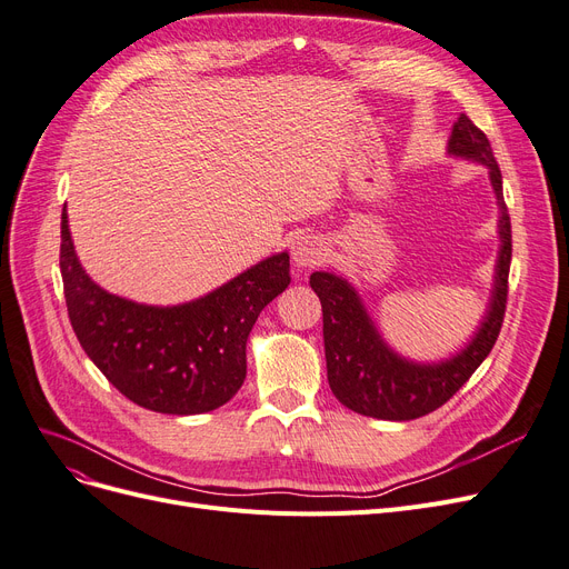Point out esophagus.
Here are the masks:
<instances>
[{"mask_svg": "<svg viewBox=\"0 0 569 569\" xmlns=\"http://www.w3.org/2000/svg\"><path fill=\"white\" fill-rule=\"evenodd\" d=\"M292 262L298 267H316L323 260V243H320L316 237H298L292 241V249H290Z\"/></svg>", "mask_w": 569, "mask_h": 569, "instance_id": "esophagus-1", "label": "esophagus"}]
</instances>
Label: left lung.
I'll return each mask as SVG.
<instances>
[{
	"label": "left lung",
	"mask_w": 569,
	"mask_h": 569,
	"mask_svg": "<svg viewBox=\"0 0 569 569\" xmlns=\"http://www.w3.org/2000/svg\"><path fill=\"white\" fill-rule=\"evenodd\" d=\"M447 151L453 158L486 164L500 209V251L486 316L458 353L439 362H416L390 349L349 281L332 271H313L309 283L323 307L328 381L335 398L356 413L383 421H413L439 409L477 372L500 335L511 264V223L500 167L488 137L465 113L453 122Z\"/></svg>",
	"instance_id": "obj_1"
}]
</instances>
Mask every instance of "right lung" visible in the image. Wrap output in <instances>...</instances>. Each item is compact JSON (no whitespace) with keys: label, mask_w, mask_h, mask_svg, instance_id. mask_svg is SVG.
<instances>
[{"label":"right lung","mask_w":569,"mask_h":569,"mask_svg":"<svg viewBox=\"0 0 569 569\" xmlns=\"http://www.w3.org/2000/svg\"><path fill=\"white\" fill-rule=\"evenodd\" d=\"M60 271L71 328L97 369L134 405L192 416L223 407L246 379V341L260 311L290 283L277 253L204 298L139 305L97 286L81 267L62 209Z\"/></svg>","instance_id":"obj_1"}]
</instances>
